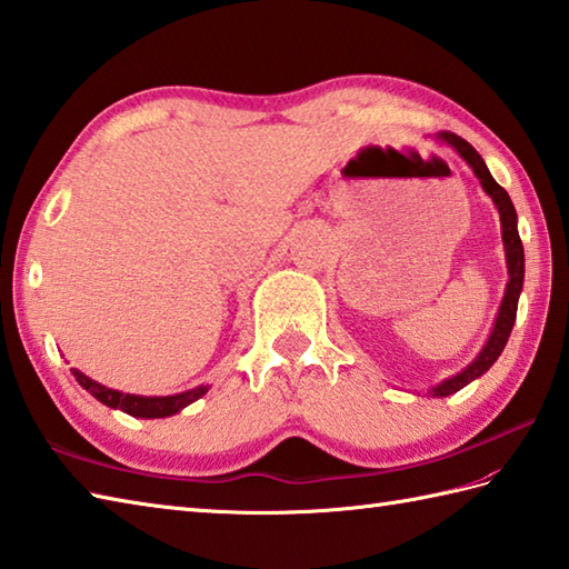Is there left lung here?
<instances>
[{"mask_svg":"<svg viewBox=\"0 0 569 569\" xmlns=\"http://www.w3.org/2000/svg\"><path fill=\"white\" fill-rule=\"evenodd\" d=\"M440 139L450 143V147L462 156V159L471 166V171L477 173V178L481 180V188L487 190V196L497 202L499 214H501V229H503V247H506V261H509V283H506V293L501 300V308H499V318L497 325H493V332L489 337L487 347L481 349V355L471 361V365L462 371L457 373V377L442 381L438 389H432L435 396H450L455 391L462 389L469 381H475L477 377H481L493 361L499 359V355L503 352L506 342H509L511 330H513V322H516V310H518V296H521V288H523V241L518 237V227H516V208L509 198V192H506L497 180L491 178L487 163L481 161V156L475 151L471 143H467L462 137L452 134V131H440Z\"/></svg>","mask_w":569,"mask_h":569,"instance_id":"left-lung-1","label":"left lung"}]
</instances>
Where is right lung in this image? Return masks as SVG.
Returning a JSON list of instances; mask_svg holds the SVG:
<instances>
[{
	"mask_svg": "<svg viewBox=\"0 0 569 569\" xmlns=\"http://www.w3.org/2000/svg\"><path fill=\"white\" fill-rule=\"evenodd\" d=\"M72 377L78 379V383L82 386L84 391H90L104 406L124 410V413L134 416V418H166V416H173V413H178L180 408H186L188 403L198 401V398L204 391H208V386H198V389L186 391V393H178V396H153V398H149V396H131V393L107 389V386L88 379L78 369H72Z\"/></svg>",
	"mask_w": 569,
	"mask_h": 569,
	"instance_id": "1",
	"label": "right lung"
}]
</instances>
